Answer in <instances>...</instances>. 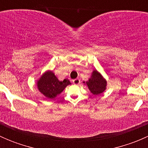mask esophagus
Here are the masks:
<instances>
[{"instance_id": "34e87169", "label": "esophagus", "mask_w": 148, "mask_h": 148, "mask_svg": "<svg viewBox=\"0 0 148 148\" xmlns=\"http://www.w3.org/2000/svg\"><path fill=\"white\" fill-rule=\"evenodd\" d=\"M73 83L75 85H77L80 83V80L79 79H75L73 80Z\"/></svg>"}]
</instances>
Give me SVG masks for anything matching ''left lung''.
<instances>
[{"label":"left lung","instance_id":"obj_1","mask_svg":"<svg viewBox=\"0 0 148 148\" xmlns=\"http://www.w3.org/2000/svg\"><path fill=\"white\" fill-rule=\"evenodd\" d=\"M94 95H99L107 89V82L99 71L93 70L90 77L86 82H83Z\"/></svg>","mask_w":148,"mask_h":148}]
</instances>
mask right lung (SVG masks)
Wrapping results in <instances>:
<instances>
[{
  "label": "right lung",
  "instance_id": "1",
  "mask_svg": "<svg viewBox=\"0 0 148 148\" xmlns=\"http://www.w3.org/2000/svg\"><path fill=\"white\" fill-rule=\"evenodd\" d=\"M69 84H71L68 79L59 81L51 70H47L36 80L38 91L46 98L51 99L56 98Z\"/></svg>",
  "mask_w": 148,
  "mask_h": 148
}]
</instances>
